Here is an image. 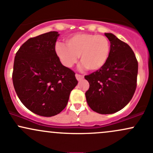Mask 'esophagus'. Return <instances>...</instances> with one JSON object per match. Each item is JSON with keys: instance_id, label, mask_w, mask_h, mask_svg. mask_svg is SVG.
I'll return each mask as SVG.
<instances>
[{"instance_id": "obj_1", "label": "esophagus", "mask_w": 153, "mask_h": 153, "mask_svg": "<svg viewBox=\"0 0 153 153\" xmlns=\"http://www.w3.org/2000/svg\"><path fill=\"white\" fill-rule=\"evenodd\" d=\"M75 78H76V79L78 80V81H80V80H83V78H84V77H83V75H79V74H76V75H75Z\"/></svg>"}]
</instances>
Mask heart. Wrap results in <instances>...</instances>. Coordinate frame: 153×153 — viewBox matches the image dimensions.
<instances>
[{
  "label": "heart",
  "instance_id": "b5f03b06",
  "mask_svg": "<svg viewBox=\"0 0 153 153\" xmlns=\"http://www.w3.org/2000/svg\"><path fill=\"white\" fill-rule=\"evenodd\" d=\"M67 46L56 43L55 53L65 67L72 68L80 56V68L96 71L106 64L110 53V43L104 36L76 33L65 41Z\"/></svg>",
  "mask_w": 153,
  "mask_h": 153
}]
</instances>
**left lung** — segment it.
I'll return each instance as SVG.
<instances>
[{"label":"left lung","instance_id":"obj_1","mask_svg":"<svg viewBox=\"0 0 153 153\" xmlns=\"http://www.w3.org/2000/svg\"><path fill=\"white\" fill-rule=\"evenodd\" d=\"M110 42L108 60L101 69L85 75L88 106L100 114H112L131 101L137 88L138 62L134 51L112 33H105Z\"/></svg>","mask_w":153,"mask_h":153}]
</instances>
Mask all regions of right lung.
<instances>
[{"label":"right lung","instance_id":"add662e5","mask_svg":"<svg viewBox=\"0 0 153 153\" xmlns=\"http://www.w3.org/2000/svg\"><path fill=\"white\" fill-rule=\"evenodd\" d=\"M59 36L51 31L30 38L14 58L15 91L28 110L41 116L51 117L62 111L78 84L75 73L62 65L55 53Z\"/></svg>","mask_w":153,"mask_h":153}]
</instances>
